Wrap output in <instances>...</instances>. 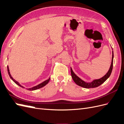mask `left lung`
<instances>
[{
	"label": "left lung",
	"instance_id": "1",
	"mask_svg": "<svg viewBox=\"0 0 124 124\" xmlns=\"http://www.w3.org/2000/svg\"><path fill=\"white\" fill-rule=\"evenodd\" d=\"M113 58H114L113 51H112V62H111V66L109 68V70H108V72L105 74L103 77L101 78H99V79H95L94 80H93L91 82H86L82 80L81 78H80L79 77H78L77 75L74 73L72 68H71V77H72L73 78V80L78 85L81 86V87L85 88H95V87H98V86H100V85L103 83L104 82L106 81L110 76L112 71V69H113Z\"/></svg>",
	"mask_w": 124,
	"mask_h": 124
}]
</instances>
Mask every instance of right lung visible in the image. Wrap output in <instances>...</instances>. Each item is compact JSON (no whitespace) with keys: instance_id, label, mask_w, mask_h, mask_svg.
I'll list each match as a JSON object with an SVG mask.
<instances>
[{"instance_id":"1","label":"right lung","mask_w":124,"mask_h":124,"mask_svg":"<svg viewBox=\"0 0 124 124\" xmlns=\"http://www.w3.org/2000/svg\"><path fill=\"white\" fill-rule=\"evenodd\" d=\"M7 69H8V74H9V77H10V78H11V79L17 85H18V86H20V87H22V88H25L24 87H23V86H22L19 83H18V82H17V81H16V80H15L14 78H12V77L11 76V74H10V70H9V67H8V66H7ZM50 78H48V79H47V80H46V81H44V82H43L42 83H40V84H38V85H37V86H34V87H31V88H27V90H28V91H35V90H37V89H39V88H42V87H43V86H44L45 85H46L48 83V82L50 81Z\"/></svg>"}]
</instances>
